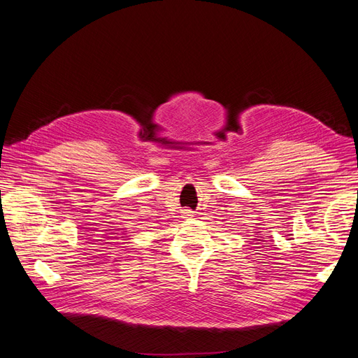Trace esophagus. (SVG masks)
Returning a JSON list of instances; mask_svg holds the SVG:
<instances>
[{"instance_id":"obj_1","label":"esophagus","mask_w":358,"mask_h":358,"mask_svg":"<svg viewBox=\"0 0 358 358\" xmlns=\"http://www.w3.org/2000/svg\"><path fill=\"white\" fill-rule=\"evenodd\" d=\"M191 216H194V215H192V210H189V209L183 210V218H191Z\"/></svg>"}]
</instances>
